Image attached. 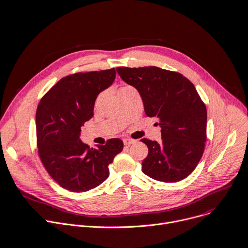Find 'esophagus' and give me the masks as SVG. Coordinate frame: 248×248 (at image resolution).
<instances>
[{
    "label": "esophagus",
    "mask_w": 248,
    "mask_h": 248,
    "mask_svg": "<svg viewBox=\"0 0 248 248\" xmlns=\"http://www.w3.org/2000/svg\"><path fill=\"white\" fill-rule=\"evenodd\" d=\"M123 142H124V145H125V146H130V145L136 143V141H135V140H132V139H124Z\"/></svg>",
    "instance_id": "1"
}]
</instances>
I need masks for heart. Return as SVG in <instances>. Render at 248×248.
<instances>
[{"label":"heart","instance_id":"heart-1","mask_svg":"<svg viewBox=\"0 0 248 248\" xmlns=\"http://www.w3.org/2000/svg\"><path fill=\"white\" fill-rule=\"evenodd\" d=\"M126 88H129V87H122L121 89H119V90H122V89H126ZM96 102H97V100H96Z\"/></svg>","mask_w":248,"mask_h":248}]
</instances>
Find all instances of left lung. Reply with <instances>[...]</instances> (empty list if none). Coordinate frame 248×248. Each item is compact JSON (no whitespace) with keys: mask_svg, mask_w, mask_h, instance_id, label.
<instances>
[{"mask_svg":"<svg viewBox=\"0 0 248 248\" xmlns=\"http://www.w3.org/2000/svg\"><path fill=\"white\" fill-rule=\"evenodd\" d=\"M116 71L138 90L145 114L156 117L161 128L159 143L141 140L149 150L142 171L162 182L186 178L200 161L207 139V109L194 85L180 73L155 66Z\"/></svg>","mask_w":248,"mask_h":248,"instance_id":"8db88e82","label":"left lung"}]
</instances>
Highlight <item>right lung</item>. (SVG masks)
<instances>
[{"label":"right lung","mask_w":248,"mask_h":248,"mask_svg":"<svg viewBox=\"0 0 248 248\" xmlns=\"http://www.w3.org/2000/svg\"><path fill=\"white\" fill-rule=\"evenodd\" d=\"M115 69L75 73L62 78L41 98L36 110V143L49 175L72 192H86L109 176L108 166L122 152L120 139L96 149L79 139L93 115L96 96L115 78Z\"/></svg>","instance_id":"add662e5"}]
</instances>
